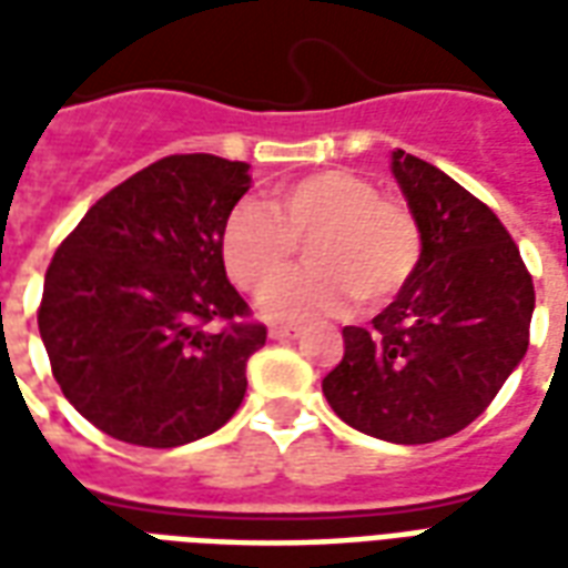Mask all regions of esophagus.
I'll return each instance as SVG.
<instances>
[{"label": "esophagus", "mask_w": 568, "mask_h": 568, "mask_svg": "<svg viewBox=\"0 0 568 568\" xmlns=\"http://www.w3.org/2000/svg\"><path fill=\"white\" fill-rule=\"evenodd\" d=\"M273 341H295L301 337V328L297 325H271Z\"/></svg>", "instance_id": "34e87169"}]
</instances>
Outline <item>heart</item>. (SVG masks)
Segmentation results:
<instances>
[{"label":"heart","mask_w":568,"mask_h":568,"mask_svg":"<svg viewBox=\"0 0 568 568\" xmlns=\"http://www.w3.org/2000/svg\"><path fill=\"white\" fill-rule=\"evenodd\" d=\"M308 267L272 282L287 270L296 243ZM419 224L402 200L381 197L365 175L320 170L276 185L261 203H236L222 227V258L236 285L258 292L267 320L328 316L358 297L383 304L398 295L419 261Z\"/></svg>","instance_id":"b5f03b06"}]
</instances>
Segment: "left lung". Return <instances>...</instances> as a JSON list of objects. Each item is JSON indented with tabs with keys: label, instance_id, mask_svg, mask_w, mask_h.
<instances>
[{
	"label": "left lung",
	"instance_id": "obj_1",
	"mask_svg": "<svg viewBox=\"0 0 568 568\" xmlns=\"http://www.w3.org/2000/svg\"><path fill=\"white\" fill-rule=\"evenodd\" d=\"M393 175L419 224L417 271L368 328L346 325L322 393L371 438L432 444L475 423L524 362L536 288L487 203L402 149Z\"/></svg>",
	"mask_w": 568,
	"mask_h": 568
}]
</instances>
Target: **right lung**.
<instances>
[{
  "label": "right lung",
  "mask_w": 568,
  "mask_h": 568,
  "mask_svg": "<svg viewBox=\"0 0 568 568\" xmlns=\"http://www.w3.org/2000/svg\"><path fill=\"white\" fill-rule=\"evenodd\" d=\"M248 185L243 161L170 154L97 200L57 248L39 334L69 405L105 435L182 447L243 405L267 328L227 283L222 227Z\"/></svg>",
  "instance_id": "obj_1"
}]
</instances>
